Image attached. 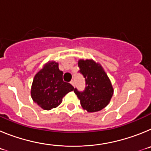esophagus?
Masks as SVG:
<instances>
[{
    "label": "esophagus",
    "instance_id": "1",
    "mask_svg": "<svg viewBox=\"0 0 151 151\" xmlns=\"http://www.w3.org/2000/svg\"><path fill=\"white\" fill-rule=\"evenodd\" d=\"M70 83H71V85H73V86H75V82H74V80H72L71 82H70Z\"/></svg>",
    "mask_w": 151,
    "mask_h": 151
}]
</instances>
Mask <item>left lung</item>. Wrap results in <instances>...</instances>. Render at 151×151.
I'll list each match as a JSON object with an SVG mask.
<instances>
[{"mask_svg":"<svg viewBox=\"0 0 151 151\" xmlns=\"http://www.w3.org/2000/svg\"><path fill=\"white\" fill-rule=\"evenodd\" d=\"M79 71L85 81L83 91L74 89L83 109L89 113L97 112L107 106L113 94L111 82L101 66L92 60H80Z\"/></svg>","mask_w":151,"mask_h":151,"instance_id":"8db88e82","label":"left lung"}]
</instances>
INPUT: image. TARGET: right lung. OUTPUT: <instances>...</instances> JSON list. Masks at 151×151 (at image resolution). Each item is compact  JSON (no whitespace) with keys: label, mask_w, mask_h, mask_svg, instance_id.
I'll return each instance as SVG.
<instances>
[{"label":"right lung","mask_w":151,"mask_h":151,"mask_svg":"<svg viewBox=\"0 0 151 151\" xmlns=\"http://www.w3.org/2000/svg\"><path fill=\"white\" fill-rule=\"evenodd\" d=\"M63 73L58 63L51 62L46 64L35 76L31 95L34 102L45 110L59 106L63 97L74 90L71 84L63 82Z\"/></svg>","instance_id":"right-lung-1"}]
</instances>
